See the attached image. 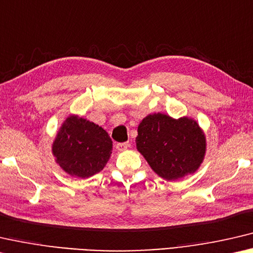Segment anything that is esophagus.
Here are the masks:
<instances>
[{
  "instance_id": "34e87169",
  "label": "esophagus",
  "mask_w": 253,
  "mask_h": 253,
  "mask_svg": "<svg viewBox=\"0 0 253 253\" xmlns=\"http://www.w3.org/2000/svg\"><path fill=\"white\" fill-rule=\"evenodd\" d=\"M130 147V143L129 142H120V143H117V149L119 151H124L126 150L127 148Z\"/></svg>"
}]
</instances>
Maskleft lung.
<instances>
[{"mask_svg": "<svg viewBox=\"0 0 253 253\" xmlns=\"http://www.w3.org/2000/svg\"><path fill=\"white\" fill-rule=\"evenodd\" d=\"M136 149L152 170L166 180L194 173L204 160L206 139L195 120L149 114L140 122Z\"/></svg>", "mask_w": 253, "mask_h": 253, "instance_id": "8db88e82", "label": "left lung"}]
</instances>
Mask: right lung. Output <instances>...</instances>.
<instances>
[{
    "label": "right lung",
    "instance_id": "obj_1",
    "mask_svg": "<svg viewBox=\"0 0 253 253\" xmlns=\"http://www.w3.org/2000/svg\"><path fill=\"white\" fill-rule=\"evenodd\" d=\"M112 146V140L103 127L78 115H69L52 143V155L68 175L88 178L105 167Z\"/></svg>",
    "mask_w": 253,
    "mask_h": 253
}]
</instances>
